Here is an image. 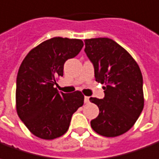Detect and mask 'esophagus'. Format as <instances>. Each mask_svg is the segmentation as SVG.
<instances>
[{
	"instance_id": "1",
	"label": "esophagus",
	"mask_w": 159,
	"mask_h": 159,
	"mask_svg": "<svg viewBox=\"0 0 159 159\" xmlns=\"http://www.w3.org/2000/svg\"><path fill=\"white\" fill-rule=\"evenodd\" d=\"M89 102V97H84V102Z\"/></svg>"
}]
</instances>
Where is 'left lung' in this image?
<instances>
[{
    "label": "left lung",
    "mask_w": 159,
    "mask_h": 159,
    "mask_svg": "<svg viewBox=\"0 0 159 159\" xmlns=\"http://www.w3.org/2000/svg\"><path fill=\"white\" fill-rule=\"evenodd\" d=\"M89 59L98 83L104 84L103 99L90 98L99 115L90 121L99 135L113 138L125 133L143 109V76L139 64L122 46L110 38L85 39Z\"/></svg>",
    "instance_id": "obj_1"
}]
</instances>
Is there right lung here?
I'll list each match as a JSON object with an SVG mask.
<instances>
[{"label": "right lung", "instance_id": "obj_1", "mask_svg": "<svg viewBox=\"0 0 159 159\" xmlns=\"http://www.w3.org/2000/svg\"><path fill=\"white\" fill-rule=\"evenodd\" d=\"M83 47L80 39L54 37L32 48L21 62L16 79V111L35 137L50 140L62 136L72 115L83 106L81 91L65 94L54 87L63 75L64 62Z\"/></svg>", "mask_w": 159, "mask_h": 159}]
</instances>
